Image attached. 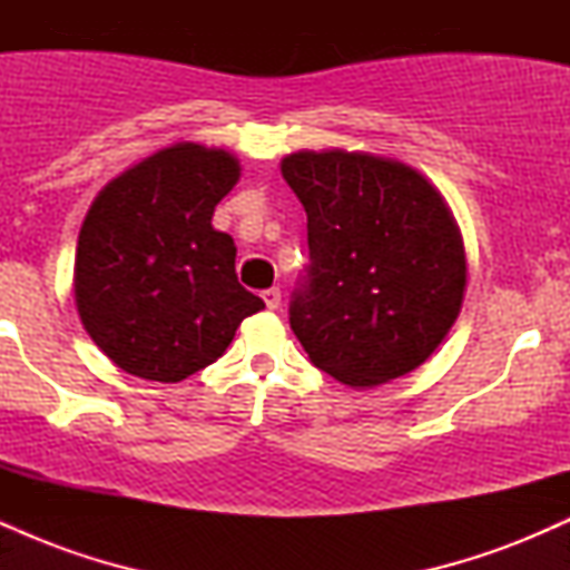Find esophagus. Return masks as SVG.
Masks as SVG:
<instances>
[{"label": "esophagus", "instance_id": "esophagus-1", "mask_svg": "<svg viewBox=\"0 0 570 570\" xmlns=\"http://www.w3.org/2000/svg\"><path fill=\"white\" fill-rule=\"evenodd\" d=\"M263 299H265L267 311H276V307L281 305V289H265Z\"/></svg>", "mask_w": 570, "mask_h": 570}]
</instances>
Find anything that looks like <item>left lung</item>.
I'll use <instances>...</instances> for the list:
<instances>
[{
    "mask_svg": "<svg viewBox=\"0 0 570 570\" xmlns=\"http://www.w3.org/2000/svg\"><path fill=\"white\" fill-rule=\"evenodd\" d=\"M281 176L307 214L305 289L289 324L313 364L351 389L417 370L455 324L466 246L448 200L396 158L299 149Z\"/></svg>",
    "mask_w": 570,
    "mask_h": 570,
    "instance_id": "8db88e82",
    "label": "left lung"
}]
</instances>
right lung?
<instances>
[{"instance_id": "obj_1", "label": "right lung", "mask_w": 570, "mask_h": 570, "mask_svg": "<svg viewBox=\"0 0 570 570\" xmlns=\"http://www.w3.org/2000/svg\"><path fill=\"white\" fill-rule=\"evenodd\" d=\"M240 179L222 147L176 141L104 185L77 238L75 305L90 340L128 375L179 383L217 362L263 311L235 276V244L214 230Z\"/></svg>"}]
</instances>
